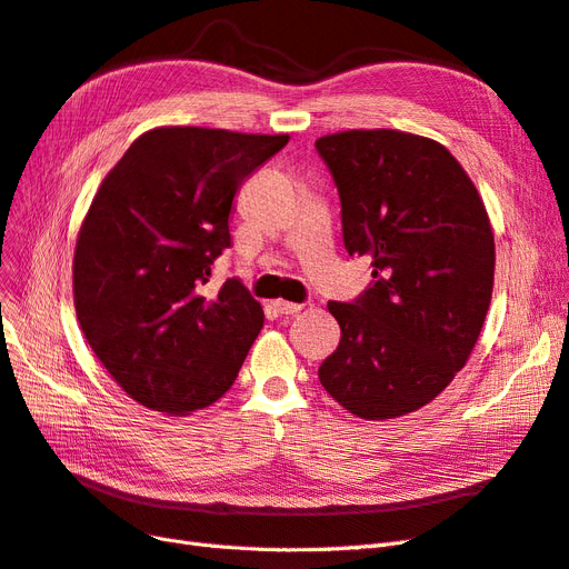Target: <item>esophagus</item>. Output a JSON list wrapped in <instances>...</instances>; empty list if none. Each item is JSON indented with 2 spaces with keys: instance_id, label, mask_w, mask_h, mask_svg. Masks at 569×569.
<instances>
[{
  "instance_id": "obj_1",
  "label": "esophagus",
  "mask_w": 569,
  "mask_h": 569,
  "mask_svg": "<svg viewBox=\"0 0 569 569\" xmlns=\"http://www.w3.org/2000/svg\"><path fill=\"white\" fill-rule=\"evenodd\" d=\"M272 306H274V311L282 313V316H295L303 308L301 303H291V301H274Z\"/></svg>"
}]
</instances>
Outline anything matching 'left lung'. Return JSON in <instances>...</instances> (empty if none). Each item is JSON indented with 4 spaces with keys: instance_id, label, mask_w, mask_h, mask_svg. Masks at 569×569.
<instances>
[{
    "instance_id": "8db88e82",
    "label": "left lung",
    "mask_w": 569,
    "mask_h": 569,
    "mask_svg": "<svg viewBox=\"0 0 569 569\" xmlns=\"http://www.w3.org/2000/svg\"><path fill=\"white\" fill-rule=\"evenodd\" d=\"M316 149L339 192L343 247L372 266L356 301L327 303L341 339L320 385L358 418H399L468 363L491 303V222L453 153L427 137L347 130Z\"/></svg>"
}]
</instances>
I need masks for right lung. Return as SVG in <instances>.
I'll return each instance as SVG.
<instances>
[{
    "label": "right lung",
    "instance_id": "obj_1",
    "mask_svg": "<svg viewBox=\"0 0 569 569\" xmlns=\"http://www.w3.org/2000/svg\"><path fill=\"white\" fill-rule=\"evenodd\" d=\"M289 134L153 128L97 189L76 244V313L130 399L168 416L216 403L237 380L263 308L237 278L203 297L230 247L237 189Z\"/></svg>",
    "mask_w": 569,
    "mask_h": 569
}]
</instances>
